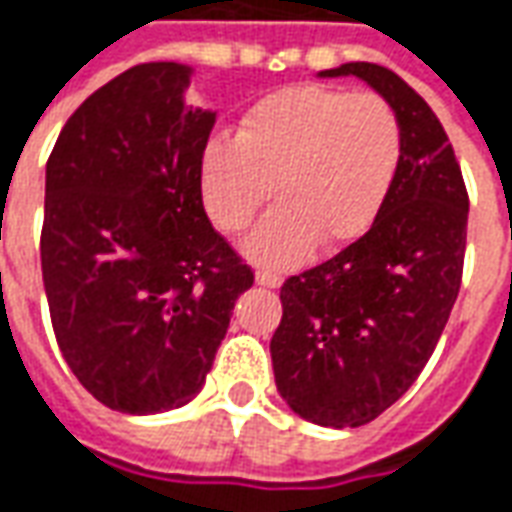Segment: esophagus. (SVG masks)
Segmentation results:
<instances>
[{
  "instance_id": "1",
  "label": "esophagus",
  "mask_w": 512,
  "mask_h": 512,
  "mask_svg": "<svg viewBox=\"0 0 512 512\" xmlns=\"http://www.w3.org/2000/svg\"><path fill=\"white\" fill-rule=\"evenodd\" d=\"M256 284L276 290V287H281V276H278V273H273V270H259V273H256Z\"/></svg>"
}]
</instances>
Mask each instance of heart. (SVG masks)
Here are the masks:
<instances>
[{
  "mask_svg": "<svg viewBox=\"0 0 512 512\" xmlns=\"http://www.w3.org/2000/svg\"><path fill=\"white\" fill-rule=\"evenodd\" d=\"M404 153L396 108L376 94L298 86L250 111L236 139L203 155V203L225 234H242L264 203L281 200L248 239L270 267L303 262L317 242L343 248L368 234Z\"/></svg>",
  "mask_w": 512,
  "mask_h": 512,
  "instance_id": "b5f03b06",
  "label": "heart"
}]
</instances>
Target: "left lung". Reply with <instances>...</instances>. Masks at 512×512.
Wrapping results in <instances>:
<instances>
[{"label": "left lung", "instance_id": "1", "mask_svg": "<svg viewBox=\"0 0 512 512\" xmlns=\"http://www.w3.org/2000/svg\"><path fill=\"white\" fill-rule=\"evenodd\" d=\"M396 108L404 153L376 222L329 262L281 287L270 340L278 393L320 426H362L412 387L463 281L468 192L435 111L379 63H343Z\"/></svg>", "mask_w": 512, "mask_h": 512}]
</instances>
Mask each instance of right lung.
Wrapping results in <instances>:
<instances>
[{"mask_svg": "<svg viewBox=\"0 0 512 512\" xmlns=\"http://www.w3.org/2000/svg\"><path fill=\"white\" fill-rule=\"evenodd\" d=\"M189 69L139 63L88 97L47 161L41 270L63 359L130 415L200 393L250 267L203 209L211 111L183 105Z\"/></svg>", "mask_w": 512, "mask_h": 512, "instance_id": "right-lung-1", "label": "right lung"}]
</instances>
